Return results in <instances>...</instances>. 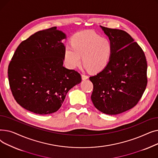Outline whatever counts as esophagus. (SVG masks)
Listing matches in <instances>:
<instances>
[{
	"label": "esophagus",
	"instance_id": "esophagus-1",
	"mask_svg": "<svg viewBox=\"0 0 158 158\" xmlns=\"http://www.w3.org/2000/svg\"><path fill=\"white\" fill-rule=\"evenodd\" d=\"M82 80H86L88 78V76H87V75H85V74H82Z\"/></svg>",
	"mask_w": 158,
	"mask_h": 158
}]
</instances>
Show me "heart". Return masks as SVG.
I'll return each mask as SVG.
<instances>
[{
  "label": "heart",
  "mask_w": 158,
  "mask_h": 158,
  "mask_svg": "<svg viewBox=\"0 0 158 158\" xmlns=\"http://www.w3.org/2000/svg\"><path fill=\"white\" fill-rule=\"evenodd\" d=\"M112 53L111 41L91 31L77 32L72 39V46L66 45L64 61L70 69H76L81 62L90 71L97 72L108 63Z\"/></svg>",
  "instance_id": "heart-1"
}]
</instances>
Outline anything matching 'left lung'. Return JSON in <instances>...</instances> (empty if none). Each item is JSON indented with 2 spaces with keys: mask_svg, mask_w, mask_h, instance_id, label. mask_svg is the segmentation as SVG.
<instances>
[{
  "mask_svg": "<svg viewBox=\"0 0 158 158\" xmlns=\"http://www.w3.org/2000/svg\"><path fill=\"white\" fill-rule=\"evenodd\" d=\"M109 37L112 53L106 67L89 80L91 96L96 108L117 114L135 106L147 84V63L142 48L126 31L101 26Z\"/></svg>",
  "mask_w": 158,
  "mask_h": 158,
  "instance_id": "8db88e82",
  "label": "left lung"
}]
</instances>
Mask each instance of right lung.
Wrapping results in <instances>:
<instances>
[{
	"label": "right lung",
	"mask_w": 158,
	"mask_h": 158,
	"mask_svg": "<svg viewBox=\"0 0 158 158\" xmlns=\"http://www.w3.org/2000/svg\"><path fill=\"white\" fill-rule=\"evenodd\" d=\"M56 27L40 31L23 41L8 66L14 98L24 109L39 114L59 110L69 91L81 82L80 73L63 66L66 38Z\"/></svg>",
	"instance_id": "obj_1"
}]
</instances>
